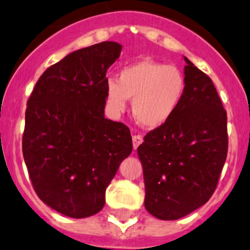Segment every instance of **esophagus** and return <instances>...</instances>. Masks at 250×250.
<instances>
[{
  "label": "esophagus",
  "instance_id": "obj_1",
  "mask_svg": "<svg viewBox=\"0 0 250 250\" xmlns=\"http://www.w3.org/2000/svg\"><path fill=\"white\" fill-rule=\"evenodd\" d=\"M142 142H143V137L141 135H135L132 137V144H133V149H137L138 148V146H140V144H142Z\"/></svg>",
  "mask_w": 250,
  "mask_h": 250
}]
</instances>
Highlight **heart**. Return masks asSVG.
<instances>
[{"mask_svg":"<svg viewBox=\"0 0 250 250\" xmlns=\"http://www.w3.org/2000/svg\"><path fill=\"white\" fill-rule=\"evenodd\" d=\"M184 74L174 66L151 59L136 61L120 69L119 78L106 82V99L109 107L122 112L132 100V113L146 128L166 124L185 94Z\"/></svg>","mask_w":250,"mask_h":250,"instance_id":"obj_1","label":"heart"}]
</instances>
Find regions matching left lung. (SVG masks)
Returning a JSON list of instances; mask_svg holds the SVG:
<instances>
[{"mask_svg":"<svg viewBox=\"0 0 250 250\" xmlns=\"http://www.w3.org/2000/svg\"><path fill=\"white\" fill-rule=\"evenodd\" d=\"M187 87L173 117L138 146L146 209L176 220L214 192L228 155V117L212 79L184 56Z\"/></svg>","mask_w":250,"mask_h":250,"instance_id":"left-lung-1","label":"left lung"}]
</instances>
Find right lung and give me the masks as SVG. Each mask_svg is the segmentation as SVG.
Here are the masks:
<instances>
[{
	"mask_svg": "<svg viewBox=\"0 0 250 250\" xmlns=\"http://www.w3.org/2000/svg\"><path fill=\"white\" fill-rule=\"evenodd\" d=\"M122 45L102 42L50 66L27 101L22 154L35 191L69 218L96 214L132 151L130 130L104 118L107 69Z\"/></svg>",
	"mask_w": 250,
	"mask_h": 250,
	"instance_id": "obj_1",
	"label": "right lung"
}]
</instances>
